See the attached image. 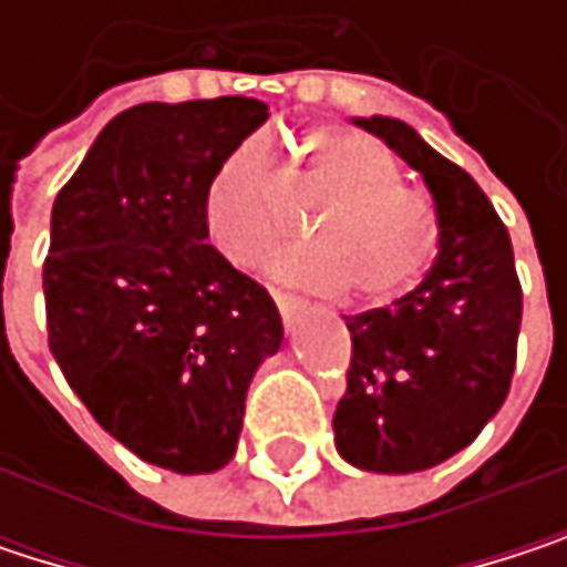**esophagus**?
I'll use <instances>...</instances> for the list:
<instances>
[{
    "instance_id": "1",
    "label": "esophagus",
    "mask_w": 567,
    "mask_h": 567,
    "mask_svg": "<svg viewBox=\"0 0 567 567\" xmlns=\"http://www.w3.org/2000/svg\"><path fill=\"white\" fill-rule=\"evenodd\" d=\"M272 298H276V305H279V311H282L285 328H288V331H295L298 315L305 311V301H298V298H291V295H282V291H272Z\"/></svg>"
}]
</instances>
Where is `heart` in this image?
Instances as JSON below:
<instances>
[{"mask_svg": "<svg viewBox=\"0 0 567 567\" xmlns=\"http://www.w3.org/2000/svg\"><path fill=\"white\" fill-rule=\"evenodd\" d=\"M301 154L331 206L315 216L311 243L272 259V279L311 291L351 285L364 301L406 291L430 262L433 223L426 203L400 183L394 157L354 131H311ZM203 226L239 269H256L276 249L282 223L272 206V167L259 144H243L209 176Z\"/></svg>", "mask_w": 567, "mask_h": 567, "instance_id": "b5f03b06", "label": "heart"}]
</instances>
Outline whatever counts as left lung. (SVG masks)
Segmentation results:
<instances>
[{
    "instance_id": "left-lung-1",
    "label": "left lung",
    "mask_w": 567,
    "mask_h": 567,
    "mask_svg": "<svg viewBox=\"0 0 567 567\" xmlns=\"http://www.w3.org/2000/svg\"><path fill=\"white\" fill-rule=\"evenodd\" d=\"M423 176L440 229L426 279L391 308L348 315L351 368L338 453L368 473H420L466 450L515 371L522 285L512 243L476 179L396 117H354Z\"/></svg>"
}]
</instances>
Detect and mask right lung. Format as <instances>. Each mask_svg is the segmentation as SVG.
<instances>
[{
    "label": "right lung",
    "instance_id": "1",
    "mask_svg": "<svg viewBox=\"0 0 567 567\" xmlns=\"http://www.w3.org/2000/svg\"><path fill=\"white\" fill-rule=\"evenodd\" d=\"M266 117L256 97L137 104L52 206L42 288L58 368L117 443L183 476L236 456L252 374L282 348L272 295L203 226L209 176Z\"/></svg>",
    "mask_w": 567,
    "mask_h": 567
}]
</instances>
